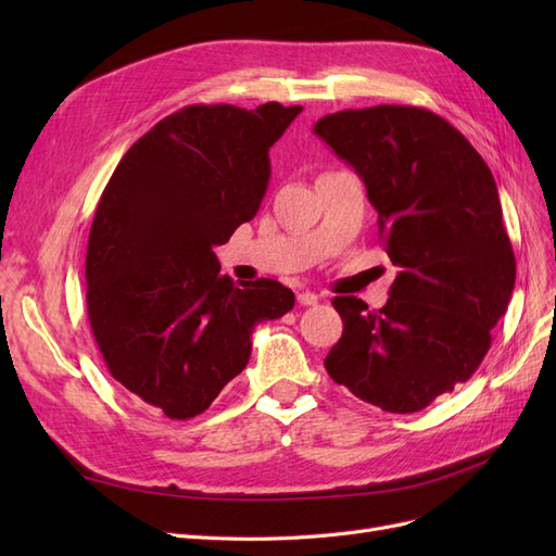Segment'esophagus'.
Listing matches in <instances>:
<instances>
[{"label":"esophagus","instance_id":"1","mask_svg":"<svg viewBox=\"0 0 556 556\" xmlns=\"http://www.w3.org/2000/svg\"><path fill=\"white\" fill-rule=\"evenodd\" d=\"M317 294L315 292H311V290H306V292H299L296 294V301H299V304L301 306H315L317 304Z\"/></svg>","mask_w":556,"mask_h":556}]
</instances>
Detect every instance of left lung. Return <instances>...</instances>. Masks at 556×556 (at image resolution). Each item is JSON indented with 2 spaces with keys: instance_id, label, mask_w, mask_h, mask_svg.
<instances>
[{
  "instance_id": "left-lung-1",
  "label": "left lung",
  "mask_w": 556,
  "mask_h": 556,
  "mask_svg": "<svg viewBox=\"0 0 556 556\" xmlns=\"http://www.w3.org/2000/svg\"><path fill=\"white\" fill-rule=\"evenodd\" d=\"M313 131L366 185L399 274L371 311L336 296L333 382L387 413H417L476 374L515 288L494 176L464 134L415 106L319 117Z\"/></svg>"
}]
</instances>
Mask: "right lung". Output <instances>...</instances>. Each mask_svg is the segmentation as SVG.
Masks as SVG:
<instances>
[{
  "label": "right lung",
  "mask_w": 556,
  "mask_h": 556,
  "mask_svg": "<svg viewBox=\"0 0 556 556\" xmlns=\"http://www.w3.org/2000/svg\"><path fill=\"white\" fill-rule=\"evenodd\" d=\"M301 106L194 104L134 143L90 229L88 317L111 376L172 419L237 378L252 329L294 308L278 280L220 274L213 248L257 215L271 148Z\"/></svg>",
  "instance_id": "add662e5"
}]
</instances>
